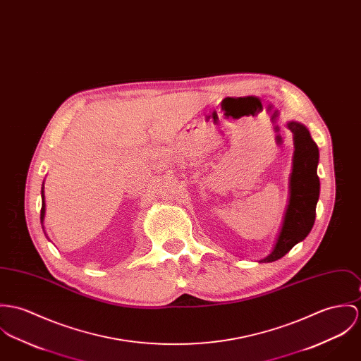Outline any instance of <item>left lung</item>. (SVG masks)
<instances>
[{"label":"left lung","instance_id":"obj_1","mask_svg":"<svg viewBox=\"0 0 361 361\" xmlns=\"http://www.w3.org/2000/svg\"><path fill=\"white\" fill-rule=\"evenodd\" d=\"M287 127L294 135L290 198L274 248L261 262H274L283 258L295 244L305 240L316 219V205L320 196L319 147L303 124L290 121Z\"/></svg>","mask_w":361,"mask_h":361}]
</instances>
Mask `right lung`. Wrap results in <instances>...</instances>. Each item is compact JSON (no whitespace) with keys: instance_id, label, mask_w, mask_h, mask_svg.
Here are the masks:
<instances>
[{"instance_id":"add662e5","label":"right lung","mask_w":361,"mask_h":361,"mask_svg":"<svg viewBox=\"0 0 361 361\" xmlns=\"http://www.w3.org/2000/svg\"><path fill=\"white\" fill-rule=\"evenodd\" d=\"M41 197H42V207H41V224L44 222V216H45V197H44V185L41 189Z\"/></svg>"}]
</instances>
